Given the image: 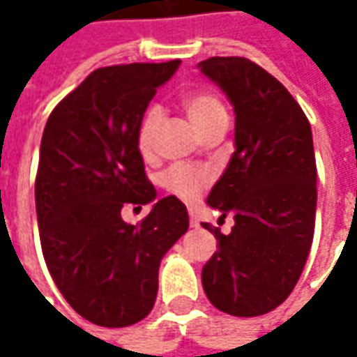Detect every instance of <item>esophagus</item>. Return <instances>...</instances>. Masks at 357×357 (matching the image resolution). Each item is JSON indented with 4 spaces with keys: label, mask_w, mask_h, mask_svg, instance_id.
<instances>
[{
    "label": "esophagus",
    "mask_w": 357,
    "mask_h": 357,
    "mask_svg": "<svg viewBox=\"0 0 357 357\" xmlns=\"http://www.w3.org/2000/svg\"><path fill=\"white\" fill-rule=\"evenodd\" d=\"M188 214H190V227H199V218H197V214H195V211H192V208H190V211H188Z\"/></svg>",
    "instance_id": "34e87169"
}]
</instances>
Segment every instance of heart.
<instances>
[{"label":"heart","instance_id":"obj_1","mask_svg":"<svg viewBox=\"0 0 357 357\" xmlns=\"http://www.w3.org/2000/svg\"><path fill=\"white\" fill-rule=\"evenodd\" d=\"M183 109L200 135L208 127H213L214 123L227 119L225 105L218 101L216 95L208 93V91L186 93L183 97ZM160 121H162V111L158 107H149L144 111L143 119L139 123V129H137V146L143 157H151V153H153ZM208 183H211L208 172L197 169V167H188V165H174L169 171L162 172V176H160L162 188L183 200L197 199Z\"/></svg>","mask_w":357,"mask_h":357}]
</instances>
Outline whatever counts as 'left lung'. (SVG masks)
Listing matches in <instances>:
<instances>
[{
	"instance_id": "left-lung-1",
	"label": "left lung",
	"mask_w": 357,
	"mask_h": 357,
	"mask_svg": "<svg viewBox=\"0 0 357 357\" xmlns=\"http://www.w3.org/2000/svg\"><path fill=\"white\" fill-rule=\"evenodd\" d=\"M202 75L234 107V146L206 204L234 216L230 234L208 228L216 252L202 268L214 308L252 318L294 290L314 238L316 157L304 111L278 79L244 57H211Z\"/></svg>"
}]
</instances>
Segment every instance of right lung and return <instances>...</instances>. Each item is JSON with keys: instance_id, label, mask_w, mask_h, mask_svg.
I'll return each mask as SVG.
<instances>
[{"instance_id": "right-lung-1", "label": "right lung", "mask_w": 357, "mask_h": 357, "mask_svg": "<svg viewBox=\"0 0 357 357\" xmlns=\"http://www.w3.org/2000/svg\"><path fill=\"white\" fill-rule=\"evenodd\" d=\"M129 63L93 71L49 115L35 178V208L49 274L79 316L105 328L153 310L158 266L188 230L176 197L157 200L139 225L125 204L157 199L144 174L137 129L157 89L178 69Z\"/></svg>"}]
</instances>
